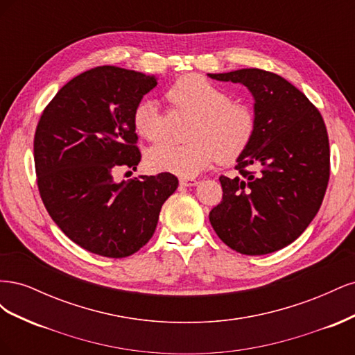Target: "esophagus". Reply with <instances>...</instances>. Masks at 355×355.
<instances>
[{"mask_svg": "<svg viewBox=\"0 0 355 355\" xmlns=\"http://www.w3.org/2000/svg\"><path fill=\"white\" fill-rule=\"evenodd\" d=\"M179 184H180V187H194V185H197V180L189 179V178H180Z\"/></svg>", "mask_w": 355, "mask_h": 355, "instance_id": "obj_1", "label": "esophagus"}]
</instances>
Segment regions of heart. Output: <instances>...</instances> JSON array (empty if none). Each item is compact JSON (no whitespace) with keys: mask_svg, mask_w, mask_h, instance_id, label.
Wrapping results in <instances>:
<instances>
[{"mask_svg":"<svg viewBox=\"0 0 355 355\" xmlns=\"http://www.w3.org/2000/svg\"><path fill=\"white\" fill-rule=\"evenodd\" d=\"M167 99L180 110L196 115L187 145L159 144L146 154V164L157 171L194 178L214 161L231 163L250 145L256 116L252 106L231 99L220 85L201 75L180 77L167 92ZM161 110L153 99H142L132 115L136 133L149 142L161 137Z\"/></svg>","mask_w":355,"mask_h":355,"instance_id":"b5f03b06","label":"heart"}]
</instances>
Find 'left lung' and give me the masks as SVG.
<instances>
[{
	"label": "left lung",
	"instance_id": "1",
	"mask_svg": "<svg viewBox=\"0 0 355 355\" xmlns=\"http://www.w3.org/2000/svg\"><path fill=\"white\" fill-rule=\"evenodd\" d=\"M240 83L254 99L256 130L237 158L240 176H220L222 201L209 219L232 250L257 256L302 234L323 202L330 149L323 116L293 84L257 68L209 73Z\"/></svg>",
	"mask_w": 355,
	"mask_h": 355
}]
</instances>
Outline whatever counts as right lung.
I'll return each mask as SVG.
<instances>
[{
    "mask_svg": "<svg viewBox=\"0 0 355 355\" xmlns=\"http://www.w3.org/2000/svg\"><path fill=\"white\" fill-rule=\"evenodd\" d=\"M157 85L154 75L98 67L67 83L35 130L34 161L42 202L83 249L127 257L151 240L161 206L176 191L171 173L118 184L114 170H136L141 151L132 115Z\"/></svg>",
    "mask_w": 355,
    "mask_h": 355,
    "instance_id": "1",
    "label": "right lung"
}]
</instances>
